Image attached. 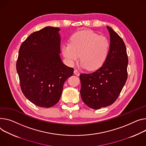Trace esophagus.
<instances>
[{
	"mask_svg": "<svg viewBox=\"0 0 146 146\" xmlns=\"http://www.w3.org/2000/svg\"><path fill=\"white\" fill-rule=\"evenodd\" d=\"M74 74H75V75H76V76H79V74H80V73H79V72L77 70V69H74Z\"/></svg>",
	"mask_w": 146,
	"mask_h": 146,
	"instance_id": "1",
	"label": "esophagus"
}]
</instances>
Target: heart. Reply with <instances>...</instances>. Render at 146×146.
Wrapping results in <instances>:
<instances>
[{
  "mask_svg": "<svg viewBox=\"0 0 146 146\" xmlns=\"http://www.w3.org/2000/svg\"><path fill=\"white\" fill-rule=\"evenodd\" d=\"M110 43L108 38L91 31L84 30L73 34L69 43L62 47L63 56L70 64L79 59L81 66L89 70H95L104 63L108 56Z\"/></svg>",
  "mask_w": 146,
  "mask_h": 146,
  "instance_id": "heart-1",
  "label": "heart"
}]
</instances>
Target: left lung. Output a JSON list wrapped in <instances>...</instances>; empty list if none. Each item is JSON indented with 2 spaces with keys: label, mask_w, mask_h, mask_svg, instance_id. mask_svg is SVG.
<instances>
[{
  "label": "left lung",
  "mask_w": 146,
  "mask_h": 146,
  "mask_svg": "<svg viewBox=\"0 0 146 146\" xmlns=\"http://www.w3.org/2000/svg\"><path fill=\"white\" fill-rule=\"evenodd\" d=\"M107 28L110 44L106 61L95 72L80 74L82 100L93 109L112 104L118 98L127 79L129 60L124 42L110 27Z\"/></svg>",
  "instance_id": "obj_1"
}]
</instances>
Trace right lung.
Returning <instances> with one entry per match:
<instances>
[{
	"instance_id": "1",
	"label": "right lung",
	"mask_w": 146,
	"mask_h": 146,
	"mask_svg": "<svg viewBox=\"0 0 146 146\" xmlns=\"http://www.w3.org/2000/svg\"><path fill=\"white\" fill-rule=\"evenodd\" d=\"M59 31L46 27L29 36L19 48L16 70L22 91L41 108H51L59 102L64 83L73 74V68L60 57Z\"/></svg>"
}]
</instances>
